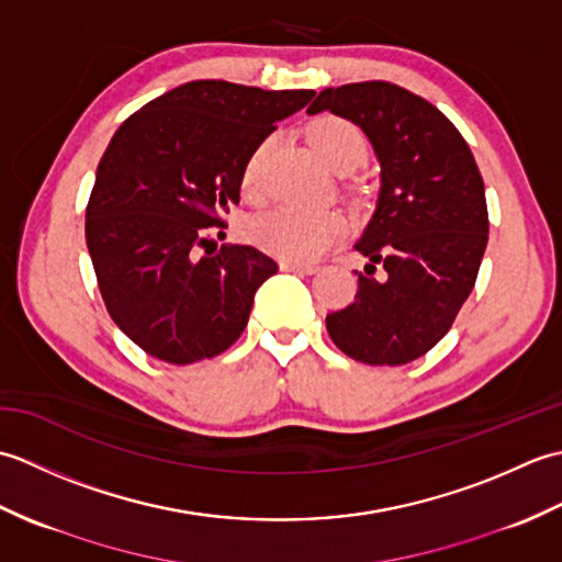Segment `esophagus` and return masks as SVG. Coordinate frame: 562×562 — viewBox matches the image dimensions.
<instances>
[{
  "label": "esophagus",
  "mask_w": 562,
  "mask_h": 562,
  "mask_svg": "<svg viewBox=\"0 0 562 562\" xmlns=\"http://www.w3.org/2000/svg\"><path fill=\"white\" fill-rule=\"evenodd\" d=\"M280 268L284 272H296V274H312L318 270L314 262H294V260H280Z\"/></svg>",
  "instance_id": "34e87169"
}]
</instances>
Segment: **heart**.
Returning <instances> with one entry per match:
<instances>
[{
    "label": "heart",
    "instance_id": "1",
    "mask_svg": "<svg viewBox=\"0 0 562 562\" xmlns=\"http://www.w3.org/2000/svg\"><path fill=\"white\" fill-rule=\"evenodd\" d=\"M306 137L314 151L333 171L352 169L367 154V139L355 123L338 115H324L308 125ZM274 139L266 137L248 154L241 171V193L248 202H258L266 193V164ZM345 234V217L338 210L280 207L248 226V236L258 248L282 260L312 262L338 244Z\"/></svg>",
    "mask_w": 562,
    "mask_h": 562
}]
</instances>
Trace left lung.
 Segmentation results:
<instances>
[{
	"instance_id": "left-lung-1",
	"label": "left lung",
	"mask_w": 562,
	"mask_h": 562,
	"mask_svg": "<svg viewBox=\"0 0 562 562\" xmlns=\"http://www.w3.org/2000/svg\"><path fill=\"white\" fill-rule=\"evenodd\" d=\"M321 111L360 125L381 164L376 212L355 244L369 262L355 302L326 316L328 336L357 362L408 364L447 336L479 278L483 176L449 117L396 83L324 89L308 105Z\"/></svg>"
}]
</instances>
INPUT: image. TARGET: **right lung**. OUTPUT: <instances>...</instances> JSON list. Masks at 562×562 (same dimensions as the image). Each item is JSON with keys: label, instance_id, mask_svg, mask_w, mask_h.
<instances>
[{"label": "right lung", "instance_id": "1", "mask_svg": "<svg viewBox=\"0 0 562 562\" xmlns=\"http://www.w3.org/2000/svg\"><path fill=\"white\" fill-rule=\"evenodd\" d=\"M314 91L188 81L117 127L87 205V246L111 318L147 355L193 364L241 336L278 262L222 246L248 154Z\"/></svg>", "mask_w": 562, "mask_h": 562}]
</instances>
